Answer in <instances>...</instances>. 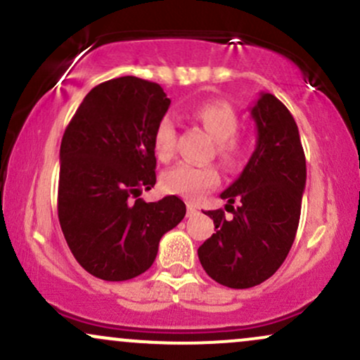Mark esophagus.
Wrapping results in <instances>:
<instances>
[{"mask_svg":"<svg viewBox=\"0 0 360 360\" xmlns=\"http://www.w3.org/2000/svg\"><path fill=\"white\" fill-rule=\"evenodd\" d=\"M194 214H198V210H196V206H193V205H188V217H194Z\"/></svg>","mask_w":360,"mask_h":360,"instance_id":"obj_1","label":"esophagus"}]
</instances>
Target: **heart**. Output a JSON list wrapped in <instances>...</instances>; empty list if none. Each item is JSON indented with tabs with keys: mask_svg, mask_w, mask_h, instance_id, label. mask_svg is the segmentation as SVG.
I'll return each mask as SVG.
<instances>
[{
	"mask_svg": "<svg viewBox=\"0 0 360 360\" xmlns=\"http://www.w3.org/2000/svg\"><path fill=\"white\" fill-rule=\"evenodd\" d=\"M191 117L206 128L214 139V150L225 164L237 162L245 150V142L238 134L240 118L232 105L226 101H206L191 111ZM177 131L176 125L169 117L157 123L152 137V146L157 159L167 162L176 154ZM220 183V172L214 166H193V164H177L160 177L164 191L181 194L188 200H198Z\"/></svg>",
	"mask_w": 360,
	"mask_h": 360,
	"instance_id": "1",
	"label": "heart"
}]
</instances>
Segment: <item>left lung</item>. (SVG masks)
<instances>
[{
    "mask_svg": "<svg viewBox=\"0 0 360 360\" xmlns=\"http://www.w3.org/2000/svg\"><path fill=\"white\" fill-rule=\"evenodd\" d=\"M252 118L257 146L240 177L221 193L233 217L225 218L223 210L206 212L217 232L198 249L206 274L233 289L264 283L288 257L307 184L298 125L286 106L274 94L262 93Z\"/></svg>",
    "mask_w": 360,
    "mask_h": 360,
    "instance_id": "left-lung-1",
    "label": "left lung"
}]
</instances>
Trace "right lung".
<instances>
[{"label": "right lung", "mask_w": 360, "mask_h": 360, "mask_svg": "<svg viewBox=\"0 0 360 360\" xmlns=\"http://www.w3.org/2000/svg\"><path fill=\"white\" fill-rule=\"evenodd\" d=\"M169 105L157 82L117 77L91 89L65 128L57 213L72 255L94 278H137L184 218L174 194L155 203L139 198L155 184L152 137Z\"/></svg>", "instance_id": "obj_1"}]
</instances>
